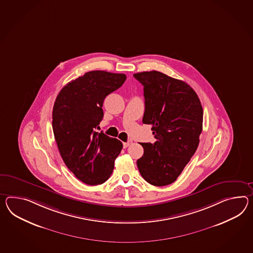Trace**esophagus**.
I'll list each match as a JSON object with an SVG mask.
<instances>
[{
	"mask_svg": "<svg viewBox=\"0 0 253 253\" xmlns=\"http://www.w3.org/2000/svg\"><path fill=\"white\" fill-rule=\"evenodd\" d=\"M131 142H132V141H128L127 142H124V148H127L128 146H129L130 144H131Z\"/></svg>",
	"mask_w": 253,
	"mask_h": 253,
	"instance_id": "esophagus-1",
	"label": "esophagus"
}]
</instances>
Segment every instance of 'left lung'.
I'll return each instance as SVG.
<instances>
[{
    "instance_id": "1",
    "label": "left lung",
    "mask_w": 253,
    "mask_h": 253,
    "mask_svg": "<svg viewBox=\"0 0 253 253\" xmlns=\"http://www.w3.org/2000/svg\"><path fill=\"white\" fill-rule=\"evenodd\" d=\"M143 86L145 111L156 141L143 142L137 167L155 186L173 183L197 151L203 128V109L197 93L185 82L159 71L133 75Z\"/></svg>"
}]
</instances>
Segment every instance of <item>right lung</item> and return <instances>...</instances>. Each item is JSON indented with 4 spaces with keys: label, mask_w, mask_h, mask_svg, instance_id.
I'll use <instances>...</instances> for the list:
<instances>
[{
    "label": "right lung",
    "mask_w": 253,
    "mask_h": 253,
    "mask_svg": "<svg viewBox=\"0 0 253 253\" xmlns=\"http://www.w3.org/2000/svg\"><path fill=\"white\" fill-rule=\"evenodd\" d=\"M125 81L126 75L89 71L68 83L56 97L52 127L57 147L65 165L86 185L106 182L123 149L121 141L95 129L103 118L105 98Z\"/></svg>",
    "instance_id": "right-lung-1"
}]
</instances>
